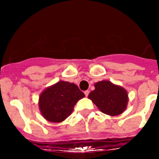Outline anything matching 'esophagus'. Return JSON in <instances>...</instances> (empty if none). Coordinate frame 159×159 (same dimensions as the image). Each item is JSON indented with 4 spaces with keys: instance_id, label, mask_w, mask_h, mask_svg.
Returning a JSON list of instances; mask_svg holds the SVG:
<instances>
[{
    "instance_id": "esophagus-1",
    "label": "esophagus",
    "mask_w": 159,
    "mask_h": 159,
    "mask_svg": "<svg viewBox=\"0 0 159 159\" xmlns=\"http://www.w3.org/2000/svg\"><path fill=\"white\" fill-rule=\"evenodd\" d=\"M89 92H90V91H88V90H87V91H84V94H85V96H86V97H88V96H89Z\"/></svg>"
}]
</instances>
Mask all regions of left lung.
<instances>
[{"label": "left lung", "instance_id": "1", "mask_svg": "<svg viewBox=\"0 0 159 159\" xmlns=\"http://www.w3.org/2000/svg\"><path fill=\"white\" fill-rule=\"evenodd\" d=\"M94 87L95 89L89 94V98L101 111L115 116L126 109L129 97L125 89L109 81H98L95 83Z\"/></svg>", "mask_w": 159, "mask_h": 159}]
</instances>
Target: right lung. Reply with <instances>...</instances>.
I'll use <instances>...</instances> for the list:
<instances>
[{
  "label": "right lung",
  "instance_id": "add662e5",
  "mask_svg": "<svg viewBox=\"0 0 159 159\" xmlns=\"http://www.w3.org/2000/svg\"><path fill=\"white\" fill-rule=\"evenodd\" d=\"M85 97L74 83L61 81L44 90L39 98L41 115L51 122L59 123L70 116L77 102Z\"/></svg>",
  "mask_w": 159,
  "mask_h": 159
}]
</instances>
